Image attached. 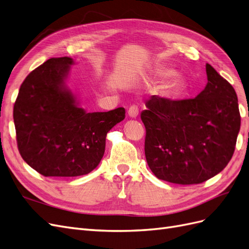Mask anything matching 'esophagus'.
Returning <instances> with one entry per match:
<instances>
[{
	"label": "esophagus",
	"mask_w": 249,
	"mask_h": 249,
	"mask_svg": "<svg viewBox=\"0 0 249 249\" xmlns=\"http://www.w3.org/2000/svg\"><path fill=\"white\" fill-rule=\"evenodd\" d=\"M127 114H129L133 118L137 117L139 114V107L137 106V105H132V106L129 108V110H127Z\"/></svg>",
	"instance_id": "1"
}]
</instances>
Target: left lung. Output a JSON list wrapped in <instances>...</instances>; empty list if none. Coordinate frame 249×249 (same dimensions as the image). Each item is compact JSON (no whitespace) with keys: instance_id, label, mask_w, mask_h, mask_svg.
I'll list each match as a JSON object with an SVG mask.
<instances>
[{"instance_id":"8db88e82","label":"left lung","mask_w":249,"mask_h":249,"mask_svg":"<svg viewBox=\"0 0 249 249\" xmlns=\"http://www.w3.org/2000/svg\"><path fill=\"white\" fill-rule=\"evenodd\" d=\"M206 71L207 85L194 99L153 95L145 102L144 152L158 178L200 184L223 170L235 152L241 124L236 91L208 63Z\"/></svg>"}]
</instances>
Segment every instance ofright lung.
I'll return each instance as SVG.
<instances>
[{
	"label": "right lung",
	"mask_w": 249,
	"mask_h": 249,
	"mask_svg": "<svg viewBox=\"0 0 249 249\" xmlns=\"http://www.w3.org/2000/svg\"><path fill=\"white\" fill-rule=\"evenodd\" d=\"M70 57L51 58L30 72L13 107L19 154L44 177H79L92 171L105 153L107 133L124 119V108L87 113L65 80Z\"/></svg>",
	"instance_id": "right-lung-1"
}]
</instances>
